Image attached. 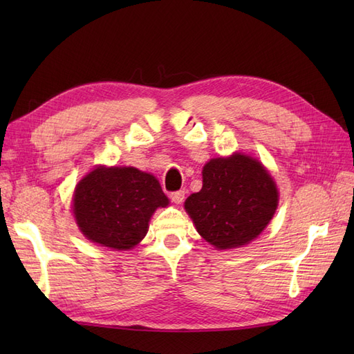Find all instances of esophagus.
I'll return each mask as SVG.
<instances>
[{
    "instance_id": "34e87169",
    "label": "esophagus",
    "mask_w": 354,
    "mask_h": 354,
    "mask_svg": "<svg viewBox=\"0 0 354 354\" xmlns=\"http://www.w3.org/2000/svg\"><path fill=\"white\" fill-rule=\"evenodd\" d=\"M171 201H173L174 203H181L185 201V190H177V192H173V194L169 195Z\"/></svg>"
}]
</instances>
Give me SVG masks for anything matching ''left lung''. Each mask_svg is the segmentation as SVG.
<instances>
[{
    "label": "left lung",
    "mask_w": 354,
    "mask_h": 354,
    "mask_svg": "<svg viewBox=\"0 0 354 354\" xmlns=\"http://www.w3.org/2000/svg\"><path fill=\"white\" fill-rule=\"evenodd\" d=\"M279 192L261 162L233 153L214 158L202 169V189L192 194L185 209L201 236L217 250L250 243L273 218Z\"/></svg>",
    "instance_id": "8db88e82"
}]
</instances>
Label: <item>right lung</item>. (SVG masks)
<instances>
[{"mask_svg":"<svg viewBox=\"0 0 354 354\" xmlns=\"http://www.w3.org/2000/svg\"><path fill=\"white\" fill-rule=\"evenodd\" d=\"M72 211L88 241L131 250L147 233L158 208L168 207L159 181L134 167H97L75 187Z\"/></svg>","mask_w":354,"mask_h":354,"instance_id":"obj_1","label":"right lung"}]
</instances>
